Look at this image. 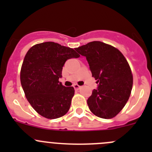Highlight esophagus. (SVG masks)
Here are the masks:
<instances>
[{
  "label": "esophagus",
  "mask_w": 152,
  "mask_h": 152,
  "mask_svg": "<svg viewBox=\"0 0 152 152\" xmlns=\"http://www.w3.org/2000/svg\"><path fill=\"white\" fill-rule=\"evenodd\" d=\"M73 87H74V89L75 90H79V89L81 88V87H82V86H79V85H77V84H76V85H73Z\"/></svg>",
  "instance_id": "1"
}]
</instances>
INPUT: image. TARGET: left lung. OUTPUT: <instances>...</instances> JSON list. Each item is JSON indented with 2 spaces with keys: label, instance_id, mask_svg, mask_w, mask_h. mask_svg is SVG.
I'll return each mask as SVG.
<instances>
[{
  "label": "left lung",
  "instance_id": "obj_1",
  "mask_svg": "<svg viewBox=\"0 0 152 152\" xmlns=\"http://www.w3.org/2000/svg\"><path fill=\"white\" fill-rule=\"evenodd\" d=\"M75 50L85 56L97 81V89L87 99L89 109L102 118L115 117L126 104L132 87V73L126 59L117 48L99 41Z\"/></svg>",
  "mask_w": 152,
  "mask_h": 152
}]
</instances>
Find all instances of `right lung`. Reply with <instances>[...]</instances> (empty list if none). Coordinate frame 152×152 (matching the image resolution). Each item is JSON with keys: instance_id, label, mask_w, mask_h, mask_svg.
Masks as SVG:
<instances>
[{"instance_id": "1", "label": "right lung", "mask_w": 152, "mask_h": 152, "mask_svg": "<svg viewBox=\"0 0 152 152\" xmlns=\"http://www.w3.org/2000/svg\"><path fill=\"white\" fill-rule=\"evenodd\" d=\"M79 55L70 48L53 42L37 44L28 50L20 71V82L27 100L40 115L55 119L67 113L74 95L62 78L65 62Z\"/></svg>"}]
</instances>
